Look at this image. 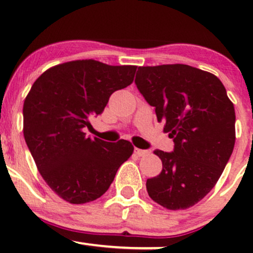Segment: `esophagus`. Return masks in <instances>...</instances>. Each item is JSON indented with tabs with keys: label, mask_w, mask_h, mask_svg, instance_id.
Wrapping results in <instances>:
<instances>
[{
	"label": "esophagus",
	"mask_w": 253,
	"mask_h": 253,
	"mask_svg": "<svg viewBox=\"0 0 253 253\" xmlns=\"http://www.w3.org/2000/svg\"><path fill=\"white\" fill-rule=\"evenodd\" d=\"M135 155L139 156V157H144V156H147L150 153V151L147 150H140V149H135L134 150Z\"/></svg>",
	"instance_id": "obj_1"
}]
</instances>
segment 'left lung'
I'll return each mask as SVG.
<instances>
[{
  "label": "left lung",
  "mask_w": 253,
  "mask_h": 253,
  "mask_svg": "<svg viewBox=\"0 0 253 253\" xmlns=\"http://www.w3.org/2000/svg\"><path fill=\"white\" fill-rule=\"evenodd\" d=\"M136 88L173 139V152L156 150L163 169L146 181L149 196L170 211L187 210L221 176L236 143V112L215 75L185 64L140 66Z\"/></svg>",
  "instance_id": "obj_1"
}]
</instances>
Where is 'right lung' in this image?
Masks as SVG:
<instances>
[{
  "label": "right lung",
  "mask_w": 253,
  "mask_h": 253,
  "mask_svg": "<svg viewBox=\"0 0 253 253\" xmlns=\"http://www.w3.org/2000/svg\"><path fill=\"white\" fill-rule=\"evenodd\" d=\"M135 65L72 60L46 70L24 102V136L40 175L66 202H91L108 190L133 145L89 138V119L103 112L110 95L132 84Z\"/></svg>",
  "instance_id": "1"
}]
</instances>
